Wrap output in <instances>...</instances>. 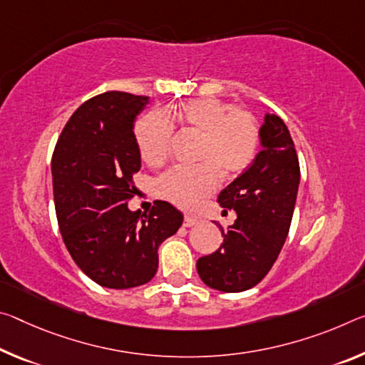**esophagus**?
Segmentation results:
<instances>
[{
  "instance_id": "esophagus-1",
  "label": "esophagus",
  "mask_w": 365,
  "mask_h": 365,
  "mask_svg": "<svg viewBox=\"0 0 365 365\" xmlns=\"http://www.w3.org/2000/svg\"><path fill=\"white\" fill-rule=\"evenodd\" d=\"M195 224H198V219L193 217V216H185V219H183L185 227H193Z\"/></svg>"
}]
</instances>
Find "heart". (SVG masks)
<instances>
[{"label": "heart", "instance_id": "b5f03b06", "mask_svg": "<svg viewBox=\"0 0 365 365\" xmlns=\"http://www.w3.org/2000/svg\"><path fill=\"white\" fill-rule=\"evenodd\" d=\"M172 120L200 133L198 160L195 167H175L162 175L155 190L162 198L183 210H193L201 198L219 185V172L234 177L244 172L255 158L259 128L255 117L216 97L187 101L169 113L153 110L135 125V138L141 159L160 165L167 159L173 133Z\"/></svg>", "mask_w": 365, "mask_h": 365}]
</instances>
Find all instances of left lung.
Instances as JSON below:
<instances>
[{
    "instance_id": "1",
    "label": "left lung",
    "mask_w": 365,
    "mask_h": 365,
    "mask_svg": "<svg viewBox=\"0 0 365 365\" xmlns=\"http://www.w3.org/2000/svg\"><path fill=\"white\" fill-rule=\"evenodd\" d=\"M262 151L253 164L217 196L219 205L237 212L224 242L201 257L196 269L206 286L242 292L257 286L279 255L296 206L300 169L284 121L264 115L259 128Z\"/></svg>"
}]
</instances>
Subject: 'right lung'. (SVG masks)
Listing matches in <instances>:
<instances>
[{
  "label": "right lung",
  "instance_id": "1",
  "mask_svg": "<svg viewBox=\"0 0 365 365\" xmlns=\"http://www.w3.org/2000/svg\"><path fill=\"white\" fill-rule=\"evenodd\" d=\"M149 97L110 91L71 115L51 158L58 225L69 255L108 289L146 284L158 271V248L183 222L167 201L130 211L141 169L135 120Z\"/></svg>",
  "mask_w": 365,
  "mask_h": 365
}]
</instances>
